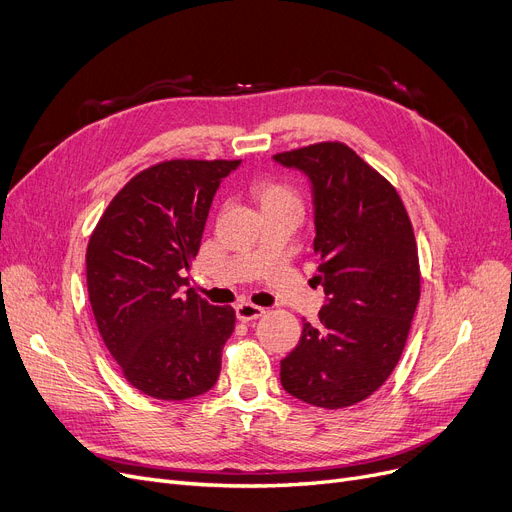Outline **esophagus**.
Returning <instances> with one entry per match:
<instances>
[{"mask_svg":"<svg viewBox=\"0 0 512 512\" xmlns=\"http://www.w3.org/2000/svg\"><path fill=\"white\" fill-rule=\"evenodd\" d=\"M235 313H237L239 321H254L264 315V309H260V306H256L252 302H239L235 306Z\"/></svg>","mask_w":512,"mask_h":512,"instance_id":"obj_1","label":"esophagus"}]
</instances>
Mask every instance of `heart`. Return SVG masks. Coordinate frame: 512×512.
<instances>
[{"mask_svg": "<svg viewBox=\"0 0 512 512\" xmlns=\"http://www.w3.org/2000/svg\"><path fill=\"white\" fill-rule=\"evenodd\" d=\"M252 195L262 210L302 208V197L292 182L277 176H262L254 180Z\"/></svg>", "mask_w": 512, "mask_h": 512, "instance_id": "obj_1", "label": "heart"}]
</instances>
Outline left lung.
I'll list each match as a JSON object with an SVG mask.
<instances>
[{
  "instance_id": "8db88e82",
  "label": "left lung",
  "mask_w": 512,
  "mask_h": 512,
  "mask_svg": "<svg viewBox=\"0 0 512 512\" xmlns=\"http://www.w3.org/2000/svg\"><path fill=\"white\" fill-rule=\"evenodd\" d=\"M275 159L313 182L315 279L327 296L281 361V384L304 403L342 410L374 395L401 359L420 300L412 220L391 182L340 140Z\"/></svg>"
}]
</instances>
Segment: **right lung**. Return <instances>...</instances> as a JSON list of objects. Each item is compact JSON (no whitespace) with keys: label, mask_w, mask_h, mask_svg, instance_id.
Instances as JSON below:
<instances>
[{"label":"right lung","mask_w":512,"mask_h":512,"mask_svg":"<svg viewBox=\"0 0 512 512\" xmlns=\"http://www.w3.org/2000/svg\"><path fill=\"white\" fill-rule=\"evenodd\" d=\"M241 159H166L132 176L90 235L86 277L102 342L140 393L163 401L216 384L233 306L197 296L193 267L220 180Z\"/></svg>","instance_id":"add662e5"}]
</instances>
